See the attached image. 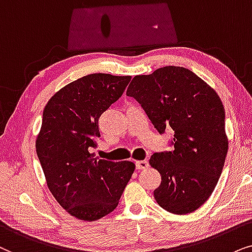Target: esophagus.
Segmentation results:
<instances>
[{"label":"esophagus","mask_w":252,"mask_h":252,"mask_svg":"<svg viewBox=\"0 0 252 252\" xmlns=\"http://www.w3.org/2000/svg\"><path fill=\"white\" fill-rule=\"evenodd\" d=\"M149 167V162L145 160H140V161H136V168L138 170L142 169H146Z\"/></svg>","instance_id":"esophagus-1"}]
</instances>
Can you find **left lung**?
Segmentation results:
<instances>
[{
  "mask_svg": "<svg viewBox=\"0 0 252 252\" xmlns=\"http://www.w3.org/2000/svg\"><path fill=\"white\" fill-rule=\"evenodd\" d=\"M126 95L140 103L159 133L166 126L174 130V150L150 159L161 175L157 203L174 214L193 212L212 194L227 156L219 95L189 69L174 65L133 77Z\"/></svg>",
  "mask_w": 252,
  "mask_h": 252,
  "instance_id": "8db88e82",
  "label": "left lung"
}]
</instances>
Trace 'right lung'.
I'll return each mask as SVG.
<instances>
[{"instance_id": "1", "label": "right lung", "mask_w": 252, "mask_h": 252, "mask_svg": "<svg viewBox=\"0 0 252 252\" xmlns=\"http://www.w3.org/2000/svg\"><path fill=\"white\" fill-rule=\"evenodd\" d=\"M130 79L84 76L55 93L43 109L36 154L54 198L79 220L113 212L135 170L131 161L113 162L91 153L100 137L99 117L121 98Z\"/></svg>"}]
</instances>
